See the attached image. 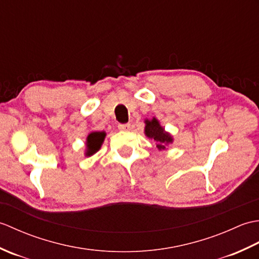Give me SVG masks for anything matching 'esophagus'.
Returning <instances> with one entry per match:
<instances>
[{"instance_id": "1", "label": "esophagus", "mask_w": 259, "mask_h": 259, "mask_svg": "<svg viewBox=\"0 0 259 259\" xmlns=\"http://www.w3.org/2000/svg\"><path fill=\"white\" fill-rule=\"evenodd\" d=\"M118 128H119L120 130L126 131V130H129V129H130V124H129V123H121V124H119V125H118Z\"/></svg>"}]
</instances>
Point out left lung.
<instances>
[{
	"mask_svg": "<svg viewBox=\"0 0 259 259\" xmlns=\"http://www.w3.org/2000/svg\"><path fill=\"white\" fill-rule=\"evenodd\" d=\"M145 133L148 138L157 141V148L159 150L164 149V148H166V144H169V142L172 141L171 136L164 133V129L159 124L156 118H153L150 121L146 120Z\"/></svg>",
	"mask_w": 259,
	"mask_h": 259,
	"instance_id": "1",
	"label": "left lung"
}]
</instances>
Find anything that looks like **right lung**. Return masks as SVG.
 I'll use <instances>...</instances> for the list:
<instances>
[{
    "mask_svg": "<svg viewBox=\"0 0 259 259\" xmlns=\"http://www.w3.org/2000/svg\"><path fill=\"white\" fill-rule=\"evenodd\" d=\"M104 137H106V134L104 133H92L87 138V146H88V156L92 155L96 151L100 149L101 144L103 142Z\"/></svg>",
    "mask_w": 259,
    "mask_h": 259,
    "instance_id": "obj_1",
    "label": "right lung"
}]
</instances>
